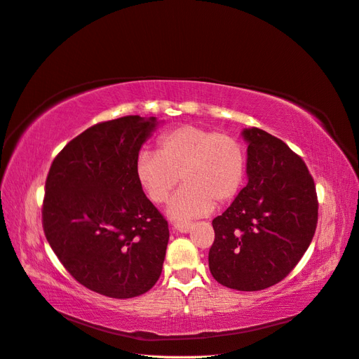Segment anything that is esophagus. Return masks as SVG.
<instances>
[{
  "mask_svg": "<svg viewBox=\"0 0 359 359\" xmlns=\"http://www.w3.org/2000/svg\"><path fill=\"white\" fill-rule=\"evenodd\" d=\"M173 227H175V231H178L181 233H187L191 231L193 224L191 223H173Z\"/></svg>",
  "mask_w": 359,
  "mask_h": 359,
  "instance_id": "obj_1",
  "label": "esophagus"
}]
</instances>
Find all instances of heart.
<instances>
[{
    "label": "heart",
    "mask_w": 359,
    "mask_h": 359,
    "mask_svg": "<svg viewBox=\"0 0 359 359\" xmlns=\"http://www.w3.org/2000/svg\"><path fill=\"white\" fill-rule=\"evenodd\" d=\"M245 170L240 140L190 124L160 135L156 154L144 151L135 163L139 186L156 205L168 202L178 180L182 182L168 210L175 220H191L208 214L214 203L232 202L243 189Z\"/></svg>",
    "instance_id": "obj_1"
}]
</instances>
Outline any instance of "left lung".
Wrapping results in <instances>:
<instances>
[{"label": "left lung", "instance_id": "obj_1", "mask_svg": "<svg viewBox=\"0 0 359 359\" xmlns=\"http://www.w3.org/2000/svg\"><path fill=\"white\" fill-rule=\"evenodd\" d=\"M248 142V184L222 215L208 262L220 285L262 290L283 280L307 252L318 226V194L304 160L257 127Z\"/></svg>", "mask_w": 359, "mask_h": 359}]
</instances>
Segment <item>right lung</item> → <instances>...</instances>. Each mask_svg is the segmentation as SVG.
<instances>
[{
    "label": "right lung",
    "mask_w": 359,
    "mask_h": 359,
    "mask_svg": "<svg viewBox=\"0 0 359 359\" xmlns=\"http://www.w3.org/2000/svg\"><path fill=\"white\" fill-rule=\"evenodd\" d=\"M156 118L128 115L86 128L53 158L41 224L69 274L100 295L126 299L153 287L169 241L168 220L135 175Z\"/></svg>",
    "instance_id": "obj_1"
}]
</instances>
